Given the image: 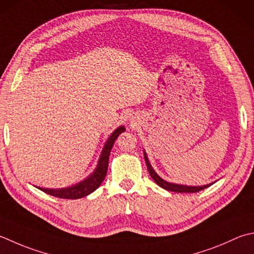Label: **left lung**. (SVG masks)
<instances>
[{
	"instance_id": "obj_1",
	"label": "left lung",
	"mask_w": 254,
	"mask_h": 254,
	"mask_svg": "<svg viewBox=\"0 0 254 254\" xmlns=\"http://www.w3.org/2000/svg\"><path fill=\"white\" fill-rule=\"evenodd\" d=\"M144 158H145V162H146V166H147V171L150 173L151 177L154 180L158 186H161L162 188L166 190H170V191H175V192H197V191H200L202 190H205V188L209 187L211 184L209 185H205V186H184V185H176V184H171V183H167L165 181H163L162 178L157 175V174L154 172V170L151 166L150 162H148L147 157H146V154L144 153Z\"/></svg>"
}]
</instances>
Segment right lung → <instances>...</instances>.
I'll list each match as a JSON object with an SVG mask.
<instances>
[{"mask_svg": "<svg viewBox=\"0 0 254 254\" xmlns=\"http://www.w3.org/2000/svg\"><path fill=\"white\" fill-rule=\"evenodd\" d=\"M123 131H126L124 127H118L117 130L112 133V135L108 138L106 145L103 147V151L101 153L100 160H99L96 171H94L92 175L89 176L87 180H84L83 182L79 183L72 187L63 188V190H46V188L44 190V188L38 187L39 190L48 193V195L57 198H64V199H78V198H82L96 190L97 188L101 185L104 178H106L108 172L109 156H110V152L114 144V141L117 140L119 134H121Z\"/></svg>", "mask_w": 254, "mask_h": 254, "instance_id": "1", "label": "right lung"}]
</instances>
